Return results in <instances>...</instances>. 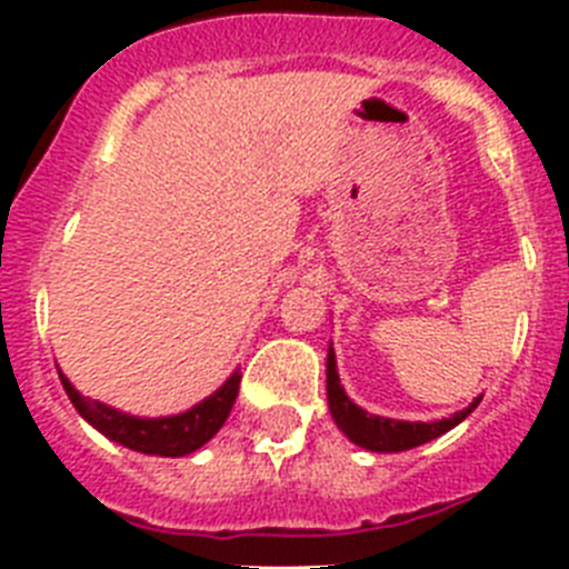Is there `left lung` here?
<instances>
[{
	"mask_svg": "<svg viewBox=\"0 0 569 569\" xmlns=\"http://www.w3.org/2000/svg\"><path fill=\"white\" fill-rule=\"evenodd\" d=\"M481 399L472 401L470 407H465L461 413L450 416V419L441 421H396V419H381V416L367 413L359 405L347 399L345 387L339 385V373H336V356L333 347L328 353V405L330 413H333L336 425H339L341 433L353 445L365 447V450H373V453H401V450H410V447L427 445V441L439 439L441 433L453 430L459 421H465L467 416L476 410Z\"/></svg>",
	"mask_w": 569,
	"mask_h": 569,
	"instance_id": "obj_1",
	"label": "left lung"
}]
</instances>
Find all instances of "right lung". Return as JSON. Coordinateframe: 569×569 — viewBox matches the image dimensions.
Returning <instances> with one entry per match:
<instances>
[{
	"label": "right lung",
	"instance_id": "add662e5",
	"mask_svg": "<svg viewBox=\"0 0 569 569\" xmlns=\"http://www.w3.org/2000/svg\"><path fill=\"white\" fill-rule=\"evenodd\" d=\"M59 379H62L64 393L82 413V419L90 421L110 441H119V445L130 447L136 453L170 456V459H176V456L193 453L204 441H210L219 433V427L228 421L230 410H233L241 376L236 370L213 396H208V399L184 410V413L164 416V419H139V416L119 413V410L102 405V401L84 399L77 387L64 379V373H59Z\"/></svg>",
	"mask_w": 569,
	"mask_h": 569
}]
</instances>
